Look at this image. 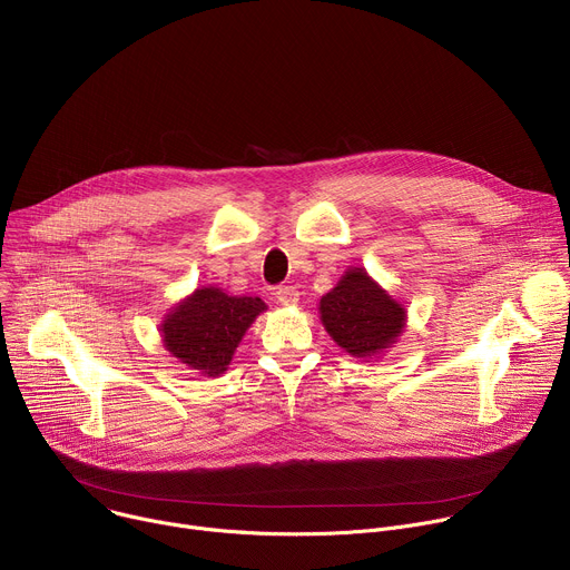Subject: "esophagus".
Returning a JSON list of instances; mask_svg holds the SVG:
<instances>
[{
  "label": "esophagus",
  "instance_id": "1",
  "mask_svg": "<svg viewBox=\"0 0 570 570\" xmlns=\"http://www.w3.org/2000/svg\"><path fill=\"white\" fill-rule=\"evenodd\" d=\"M275 297H277V302H279L282 306H293V304H297L299 293H297L293 286H282V288H277Z\"/></svg>",
  "mask_w": 570,
  "mask_h": 570
}]
</instances>
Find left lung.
Returning <instances> with one entry per match:
<instances>
[{"mask_svg":"<svg viewBox=\"0 0 570 570\" xmlns=\"http://www.w3.org/2000/svg\"><path fill=\"white\" fill-rule=\"evenodd\" d=\"M320 320L347 354L372 358L403 334L405 308L365 268H350L327 295H322Z\"/></svg>","mask_w":570,"mask_h":570,"instance_id":"1","label":"left lung"}]
</instances>
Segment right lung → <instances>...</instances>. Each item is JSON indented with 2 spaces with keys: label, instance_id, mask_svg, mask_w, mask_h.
<instances>
[{
  "label": "right lung",
  "instance_id": "1",
  "mask_svg": "<svg viewBox=\"0 0 570 570\" xmlns=\"http://www.w3.org/2000/svg\"><path fill=\"white\" fill-rule=\"evenodd\" d=\"M264 308L262 297H236L216 286H203L167 313L159 330L161 341L187 367L203 376H218Z\"/></svg>",
  "mask_w": 570,
  "mask_h": 570
}]
</instances>
